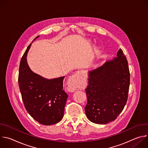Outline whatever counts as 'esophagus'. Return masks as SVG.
I'll return each mask as SVG.
<instances>
[{"mask_svg":"<svg viewBox=\"0 0 148 148\" xmlns=\"http://www.w3.org/2000/svg\"><path fill=\"white\" fill-rule=\"evenodd\" d=\"M82 79L81 76L80 72L78 71L73 75H72L69 82V88L71 91H74L79 87L80 84L82 82Z\"/></svg>","mask_w":148,"mask_h":148,"instance_id":"esophagus-1","label":"esophagus"}]
</instances>
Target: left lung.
Wrapping results in <instances>:
<instances>
[{
  "instance_id": "8db88e82",
  "label": "left lung",
  "mask_w": 148,
  "mask_h": 148,
  "mask_svg": "<svg viewBox=\"0 0 148 148\" xmlns=\"http://www.w3.org/2000/svg\"><path fill=\"white\" fill-rule=\"evenodd\" d=\"M88 81L85 107L88 119L98 124L116 119L127 102L130 84L128 61L122 50L112 60L90 71Z\"/></svg>"
}]
</instances>
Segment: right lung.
<instances>
[{
    "instance_id": "obj_1",
    "label": "right lung",
    "mask_w": 148,
    "mask_h": 148,
    "mask_svg": "<svg viewBox=\"0 0 148 148\" xmlns=\"http://www.w3.org/2000/svg\"><path fill=\"white\" fill-rule=\"evenodd\" d=\"M31 45L27 47L19 66L18 82L22 100L26 110L36 121L45 125L56 124L64 116L68 97L63 89L64 77L47 79L33 73L26 60Z\"/></svg>"
}]
</instances>
